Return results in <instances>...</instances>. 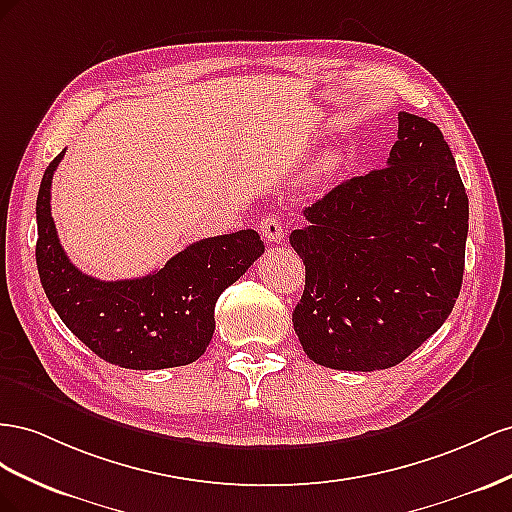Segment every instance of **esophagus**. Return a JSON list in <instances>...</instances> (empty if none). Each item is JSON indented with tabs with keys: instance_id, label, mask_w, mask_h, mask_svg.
Listing matches in <instances>:
<instances>
[{
	"instance_id": "obj_1",
	"label": "esophagus",
	"mask_w": 512,
	"mask_h": 512,
	"mask_svg": "<svg viewBox=\"0 0 512 512\" xmlns=\"http://www.w3.org/2000/svg\"><path fill=\"white\" fill-rule=\"evenodd\" d=\"M259 231H261V236H264V240L270 244H279L285 238L283 221L276 214H268L264 221L259 223Z\"/></svg>"
}]
</instances>
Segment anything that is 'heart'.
I'll return each instance as SVG.
<instances>
[{
	"label": "heart",
	"mask_w": 512,
	"mask_h": 512,
	"mask_svg": "<svg viewBox=\"0 0 512 512\" xmlns=\"http://www.w3.org/2000/svg\"><path fill=\"white\" fill-rule=\"evenodd\" d=\"M339 167H341V158L337 154H326L317 163L315 175H319V178H328V175H332Z\"/></svg>",
	"instance_id": "obj_1"
}]
</instances>
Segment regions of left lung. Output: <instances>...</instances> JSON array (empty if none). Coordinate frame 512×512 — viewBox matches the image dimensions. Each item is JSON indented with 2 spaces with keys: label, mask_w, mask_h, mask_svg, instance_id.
<instances>
[{
  "label": "left lung",
  "mask_w": 512,
  "mask_h": 512,
  "mask_svg": "<svg viewBox=\"0 0 512 512\" xmlns=\"http://www.w3.org/2000/svg\"><path fill=\"white\" fill-rule=\"evenodd\" d=\"M467 216L442 130L401 111L388 165L334 186L289 236L306 268L291 317L306 356L390 369L440 330L463 283Z\"/></svg>",
  "instance_id": "obj_1"
}]
</instances>
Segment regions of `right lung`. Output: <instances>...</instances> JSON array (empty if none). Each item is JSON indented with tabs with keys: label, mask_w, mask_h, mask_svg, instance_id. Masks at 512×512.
I'll use <instances>...</instances> for the list:
<instances>
[{
	"label": "right lung",
	"mask_w": 512,
	"mask_h": 512,
	"mask_svg": "<svg viewBox=\"0 0 512 512\" xmlns=\"http://www.w3.org/2000/svg\"><path fill=\"white\" fill-rule=\"evenodd\" d=\"M64 152L42 175L36 201V264L51 306L81 343L122 369L195 362L212 341L218 296L264 253L259 233L199 240L141 279H94L70 264L51 216V180Z\"/></svg>",
	"instance_id": "right-lung-1"
}]
</instances>
